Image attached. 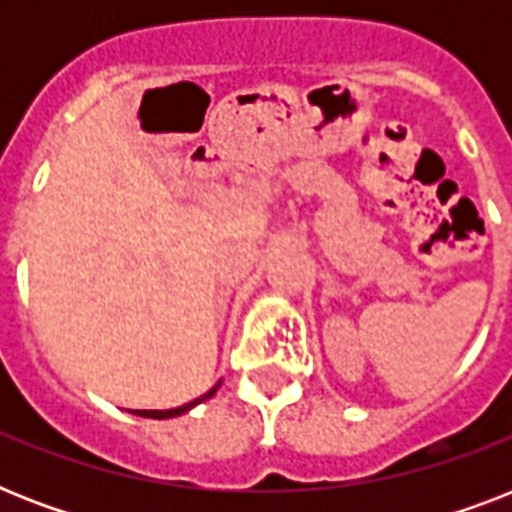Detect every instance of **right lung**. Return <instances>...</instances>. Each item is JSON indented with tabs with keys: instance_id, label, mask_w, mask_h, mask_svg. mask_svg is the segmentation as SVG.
Listing matches in <instances>:
<instances>
[{
	"instance_id": "1",
	"label": "right lung",
	"mask_w": 512,
	"mask_h": 512,
	"mask_svg": "<svg viewBox=\"0 0 512 512\" xmlns=\"http://www.w3.org/2000/svg\"><path fill=\"white\" fill-rule=\"evenodd\" d=\"M217 388H220V382H217L215 388H209L204 396L193 398V401H188V404H183V406H177V409H132V414H138V417H151V420H170V417H180V414L191 412L193 406H199L201 401H207V398L215 396Z\"/></svg>"
}]
</instances>
